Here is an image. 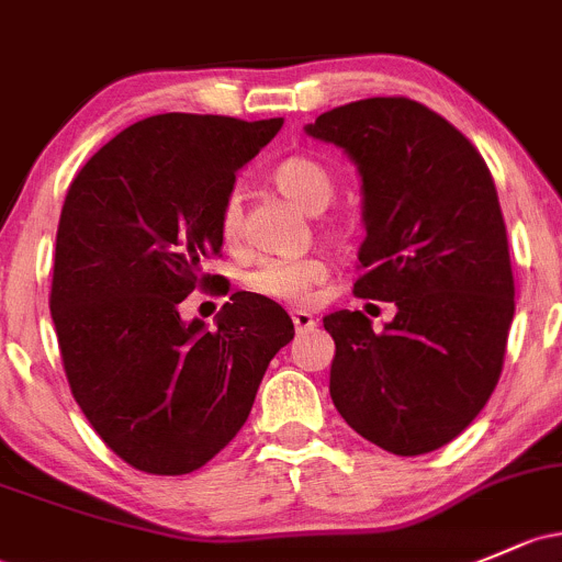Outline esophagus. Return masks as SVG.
Here are the masks:
<instances>
[{"label":"esophagus","instance_id":"obj_1","mask_svg":"<svg viewBox=\"0 0 562 562\" xmlns=\"http://www.w3.org/2000/svg\"><path fill=\"white\" fill-rule=\"evenodd\" d=\"M291 321H293V326H296L299 334H304V330L315 328V317H312L306 310H293L291 312Z\"/></svg>","mask_w":562,"mask_h":562}]
</instances>
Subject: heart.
<instances>
[{"instance_id": "b5f03b06", "label": "heart", "mask_w": 562, "mask_h": 562, "mask_svg": "<svg viewBox=\"0 0 562 562\" xmlns=\"http://www.w3.org/2000/svg\"><path fill=\"white\" fill-rule=\"evenodd\" d=\"M274 186L293 199L306 212H323L334 196V177L312 156H291L282 164H277L271 172ZM241 236V202L236 193L223 202L221 210V239L228 247H234ZM326 263L317 258H266L258 266H252L245 274L247 291L258 293L263 299L274 301H299L310 299L315 285L326 280Z\"/></svg>"}]
</instances>
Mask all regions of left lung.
I'll list each match as a JSON object with an SVG mask.
<instances>
[{
    "label": "left lung",
    "instance_id": "8db88e82",
    "mask_svg": "<svg viewBox=\"0 0 562 562\" xmlns=\"http://www.w3.org/2000/svg\"><path fill=\"white\" fill-rule=\"evenodd\" d=\"M304 132L341 147L360 175L356 296L395 304L382 334L360 312L323 317L336 345L330 398L382 450H439L498 385L515 317L509 241L487 164L452 123L404 97L350 102Z\"/></svg>",
    "mask_w": 562,
    "mask_h": 562
}]
</instances>
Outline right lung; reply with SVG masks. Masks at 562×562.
I'll return each mask as SVG.
<instances>
[{"label":"right lung","mask_w":562,"mask_h":562,"mask_svg":"<svg viewBox=\"0 0 562 562\" xmlns=\"http://www.w3.org/2000/svg\"><path fill=\"white\" fill-rule=\"evenodd\" d=\"M282 117L167 112L112 137L80 169L56 234L50 315L82 415L147 474L202 469L239 434L269 360L293 339L282 306L232 293L215 317L182 321L215 285L221 210L236 172Z\"/></svg>","instance_id":"obj_1"}]
</instances>
